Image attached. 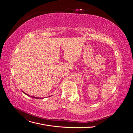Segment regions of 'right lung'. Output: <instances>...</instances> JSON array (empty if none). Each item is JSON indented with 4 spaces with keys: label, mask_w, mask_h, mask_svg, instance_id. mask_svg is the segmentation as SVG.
Returning a JSON list of instances; mask_svg holds the SVG:
<instances>
[{
    "label": "right lung",
    "mask_w": 133,
    "mask_h": 133,
    "mask_svg": "<svg viewBox=\"0 0 133 133\" xmlns=\"http://www.w3.org/2000/svg\"><path fill=\"white\" fill-rule=\"evenodd\" d=\"M24 92V93L25 94H26V95H28V94H26V93H25V92ZM31 96V98H35V99H42L41 98H37V97H35V96Z\"/></svg>",
    "instance_id": "right-lung-1"
}]
</instances>
